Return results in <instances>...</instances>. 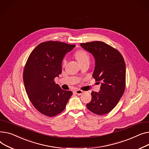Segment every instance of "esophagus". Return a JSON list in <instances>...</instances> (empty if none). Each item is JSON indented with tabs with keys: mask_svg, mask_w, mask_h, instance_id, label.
<instances>
[{
	"mask_svg": "<svg viewBox=\"0 0 149 149\" xmlns=\"http://www.w3.org/2000/svg\"><path fill=\"white\" fill-rule=\"evenodd\" d=\"M74 92H75V93H76L77 95H81V94L84 93V91H83L80 90H76Z\"/></svg>",
	"mask_w": 149,
	"mask_h": 149,
	"instance_id": "obj_1",
	"label": "esophagus"
}]
</instances>
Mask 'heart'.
I'll return each mask as SVG.
<instances>
[{
    "instance_id": "heart-1",
    "label": "heart",
    "mask_w": 149,
    "mask_h": 149,
    "mask_svg": "<svg viewBox=\"0 0 149 149\" xmlns=\"http://www.w3.org/2000/svg\"><path fill=\"white\" fill-rule=\"evenodd\" d=\"M74 56L76 59L79 61V63L80 64L86 62V61H88L89 62V60H90L89 55L86 51L84 50H79L76 51V53L74 54ZM66 63H67L66 59H64L63 61V65H65Z\"/></svg>"
}]
</instances>
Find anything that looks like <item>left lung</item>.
<instances>
[{"instance_id":"8db88e82","label":"left lung","mask_w":149,"mask_h":149,"mask_svg":"<svg viewBox=\"0 0 149 149\" xmlns=\"http://www.w3.org/2000/svg\"><path fill=\"white\" fill-rule=\"evenodd\" d=\"M81 46L94 57L93 77L100 82V91H92L91 102L86 104L97 115L109 112L117 105L125 90L126 64L120 52L102 41L81 43Z\"/></svg>"}]
</instances>
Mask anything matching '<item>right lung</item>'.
Returning <instances> with one entry per match:
<instances>
[{
    "label": "right lung",
    "instance_id": "1",
    "mask_svg": "<svg viewBox=\"0 0 149 149\" xmlns=\"http://www.w3.org/2000/svg\"><path fill=\"white\" fill-rule=\"evenodd\" d=\"M75 45L47 41L38 45L30 54L23 72V82L33 107L48 117L63 112L73 94L63 90L54 79L62 73L65 55Z\"/></svg>",
    "mask_w": 149,
    "mask_h": 149
}]
</instances>
